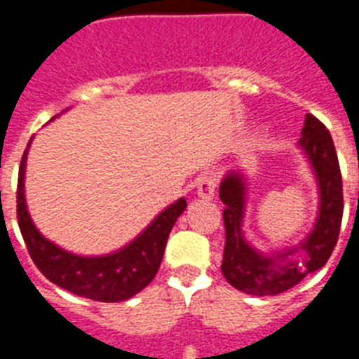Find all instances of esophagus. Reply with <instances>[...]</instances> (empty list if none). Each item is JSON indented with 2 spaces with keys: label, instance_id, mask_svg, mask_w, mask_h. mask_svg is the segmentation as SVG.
<instances>
[{
  "label": "esophagus",
  "instance_id": "esophagus-1",
  "mask_svg": "<svg viewBox=\"0 0 359 359\" xmlns=\"http://www.w3.org/2000/svg\"><path fill=\"white\" fill-rule=\"evenodd\" d=\"M196 187H198V196L205 201H210L214 199L215 194V177L212 176L210 172H205L198 177V182H196Z\"/></svg>",
  "mask_w": 359,
  "mask_h": 359
}]
</instances>
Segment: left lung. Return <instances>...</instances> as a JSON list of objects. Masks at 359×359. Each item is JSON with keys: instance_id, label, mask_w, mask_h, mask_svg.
<instances>
[{"instance_id": "1", "label": "left lung", "mask_w": 359, "mask_h": 359, "mask_svg": "<svg viewBox=\"0 0 359 359\" xmlns=\"http://www.w3.org/2000/svg\"><path fill=\"white\" fill-rule=\"evenodd\" d=\"M300 147L309 158L320 187V214L315 230L300 244L301 255L290 257L297 251L266 257L250 246L241 233L244 214V183L237 172H230L219 187V198L224 203V252L223 275L231 286L255 297H271L297 286L309 273L325 266L338 236L344 215V189L341 172L331 133L316 116L307 113L304 120ZM298 252V251H297Z\"/></svg>"}]
</instances>
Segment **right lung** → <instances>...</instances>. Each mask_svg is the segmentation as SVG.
<instances>
[{
	"instance_id": "obj_1",
	"label": "right lung",
	"mask_w": 359,
	"mask_h": 359,
	"mask_svg": "<svg viewBox=\"0 0 359 359\" xmlns=\"http://www.w3.org/2000/svg\"><path fill=\"white\" fill-rule=\"evenodd\" d=\"M28 147L19 163L18 223L32 261L41 273L62 290L97 302H122L149 286L160 269L167 237L176 219L187 208L185 198L165 208L140 236L120 252L102 257L75 255L44 239L28 215L25 203Z\"/></svg>"
}]
</instances>
